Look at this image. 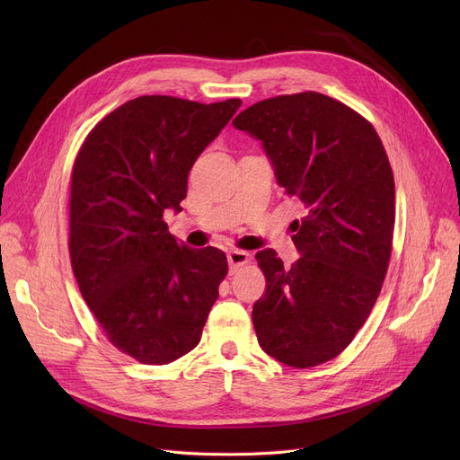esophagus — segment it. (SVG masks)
<instances>
[{
    "label": "esophagus",
    "mask_w": 460,
    "mask_h": 460,
    "mask_svg": "<svg viewBox=\"0 0 460 460\" xmlns=\"http://www.w3.org/2000/svg\"><path fill=\"white\" fill-rule=\"evenodd\" d=\"M227 261H229V269L234 272L240 264H246L250 261V253L243 250H229L227 252Z\"/></svg>",
    "instance_id": "esophagus-1"
}]
</instances>
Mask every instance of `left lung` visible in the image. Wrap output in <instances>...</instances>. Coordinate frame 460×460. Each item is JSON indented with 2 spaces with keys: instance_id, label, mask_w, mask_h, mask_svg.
I'll use <instances>...</instances> for the list:
<instances>
[{
  "instance_id": "obj_1",
  "label": "left lung",
  "mask_w": 460,
  "mask_h": 460,
  "mask_svg": "<svg viewBox=\"0 0 460 460\" xmlns=\"http://www.w3.org/2000/svg\"><path fill=\"white\" fill-rule=\"evenodd\" d=\"M261 141L278 186L302 203L291 267L270 248L255 259L267 293L252 319L261 349L288 367L343 352L378 298L392 255L395 184L371 123L307 91L261 101L233 120Z\"/></svg>"
}]
</instances>
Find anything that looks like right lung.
<instances>
[{"mask_svg": "<svg viewBox=\"0 0 460 460\" xmlns=\"http://www.w3.org/2000/svg\"><path fill=\"white\" fill-rule=\"evenodd\" d=\"M243 104L137 96L85 137L70 182V262L108 340L139 364L165 366L201 340L227 257L167 233L188 173Z\"/></svg>", "mask_w": 460, "mask_h": 460, "instance_id": "add662e5", "label": "right lung"}]
</instances>
